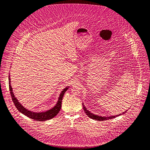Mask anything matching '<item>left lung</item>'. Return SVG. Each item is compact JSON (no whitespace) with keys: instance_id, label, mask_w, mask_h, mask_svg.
<instances>
[{"instance_id":"1","label":"left lung","mask_w":150,"mask_h":150,"mask_svg":"<svg viewBox=\"0 0 150 150\" xmlns=\"http://www.w3.org/2000/svg\"><path fill=\"white\" fill-rule=\"evenodd\" d=\"M83 107L84 108V110L86 112V115H88V116L91 119H92L93 120H98V121H103V120H109V119H113L115 118L116 117H117L123 114H125L128 110H126L124 112H122L121 114L119 115H113V116H107V117H105V116H99V115H95L92 113L91 111H89L88 110L86 109L85 105H84V103H83Z\"/></svg>"}]
</instances>
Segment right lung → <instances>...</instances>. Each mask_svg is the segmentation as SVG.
Masks as SVG:
<instances>
[{
  "mask_svg": "<svg viewBox=\"0 0 150 150\" xmlns=\"http://www.w3.org/2000/svg\"><path fill=\"white\" fill-rule=\"evenodd\" d=\"M10 74L9 75V88L11 93V96L12 97V99L14 103V105L17 109L22 113V114L29 117V118H31L32 119H34L37 121H45L51 119L55 117L58 113L59 111L61 110V104H62V100L63 98V96L64 95V93L67 91V89L69 88V86L67 87H66L62 91L61 93H60L59 96L58 97V99L57 100V103L54 107L50 108V110H48L42 112H34L31 110H29L28 109L26 108L23 107V105H22L21 103L18 101V100L16 98V97L14 96V93L13 92L11 84V78H10Z\"/></svg>",
  "mask_w": 150,
  "mask_h": 150,
  "instance_id": "right-lung-1",
  "label": "right lung"
}]
</instances>
